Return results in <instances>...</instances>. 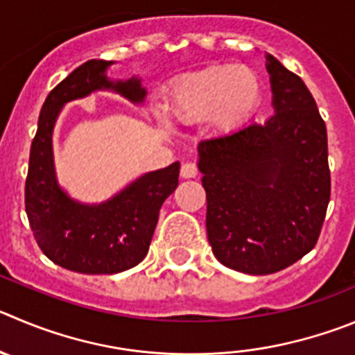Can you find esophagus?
Masks as SVG:
<instances>
[{
    "label": "esophagus",
    "mask_w": 355,
    "mask_h": 355,
    "mask_svg": "<svg viewBox=\"0 0 355 355\" xmlns=\"http://www.w3.org/2000/svg\"><path fill=\"white\" fill-rule=\"evenodd\" d=\"M198 175V166L194 162H184L180 168V177L182 178H194Z\"/></svg>",
    "instance_id": "obj_1"
}]
</instances>
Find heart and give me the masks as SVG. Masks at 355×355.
Wrapping results in <instances>:
<instances>
[{
    "label": "heart",
    "mask_w": 355,
    "mask_h": 355,
    "mask_svg": "<svg viewBox=\"0 0 355 355\" xmlns=\"http://www.w3.org/2000/svg\"><path fill=\"white\" fill-rule=\"evenodd\" d=\"M259 85L252 71L230 64L208 66L168 84L162 96L164 117L177 124L208 122L224 135L240 128L256 108Z\"/></svg>",
    "instance_id": "heart-1"
}]
</instances>
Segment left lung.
Here are the masks:
<instances>
[{
    "mask_svg": "<svg viewBox=\"0 0 355 355\" xmlns=\"http://www.w3.org/2000/svg\"><path fill=\"white\" fill-rule=\"evenodd\" d=\"M266 69L275 115L198 145L211 250L248 275L277 273L310 252L331 196L326 124L312 92L271 54Z\"/></svg>",
    "mask_w": 355,
    "mask_h": 355,
    "instance_id": "8db88e82",
    "label": "left lung"
}]
</instances>
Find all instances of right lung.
I'll list each match as a JSON object with an SVG mask.
<instances>
[{"instance_id": "add662e5", "label": "right lung", "mask_w": 355, "mask_h": 355, "mask_svg": "<svg viewBox=\"0 0 355 355\" xmlns=\"http://www.w3.org/2000/svg\"><path fill=\"white\" fill-rule=\"evenodd\" d=\"M114 61L91 59L59 82L43 103L33 138L26 178V214L42 252L66 270L87 275L121 273L148 252L162 203L178 185L180 162L148 171L99 205L71 200L59 187L52 155V132L62 107L94 91H115L135 105L147 91L141 80H110Z\"/></svg>"}]
</instances>
